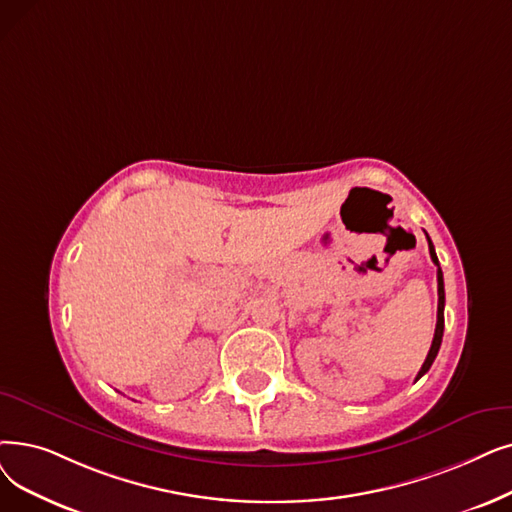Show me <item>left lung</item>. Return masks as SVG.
<instances>
[{
  "instance_id": "1",
  "label": "left lung",
  "mask_w": 512,
  "mask_h": 512,
  "mask_svg": "<svg viewBox=\"0 0 512 512\" xmlns=\"http://www.w3.org/2000/svg\"><path fill=\"white\" fill-rule=\"evenodd\" d=\"M427 240H429V253H431V259H433V263L437 265V297H439V301H437V326H435V335H433V343H431V349H429V353H427V360H425V364H422V368L418 370V374H416V381L420 379L422 374H427L429 372V368H431V364L435 362V358H437V351H439V347H441V339H443V305H446V291H443V274H441V268H439V259H437V255H435V247H433V242H431V238L427 236Z\"/></svg>"
}]
</instances>
